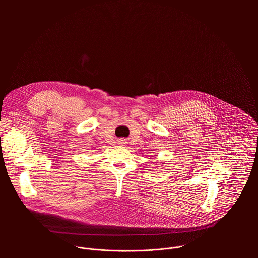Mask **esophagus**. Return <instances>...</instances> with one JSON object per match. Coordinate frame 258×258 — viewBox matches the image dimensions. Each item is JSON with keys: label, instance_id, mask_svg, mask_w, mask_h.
Returning a JSON list of instances; mask_svg holds the SVG:
<instances>
[{"label": "esophagus", "instance_id": "1", "mask_svg": "<svg viewBox=\"0 0 258 258\" xmlns=\"http://www.w3.org/2000/svg\"><path fill=\"white\" fill-rule=\"evenodd\" d=\"M121 141H123V140H121ZM120 143H123V142H120Z\"/></svg>", "mask_w": 258, "mask_h": 258}]
</instances>
